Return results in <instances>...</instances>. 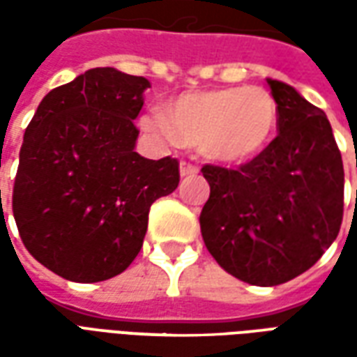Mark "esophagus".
<instances>
[{
    "mask_svg": "<svg viewBox=\"0 0 357 357\" xmlns=\"http://www.w3.org/2000/svg\"><path fill=\"white\" fill-rule=\"evenodd\" d=\"M195 174H199V166H195V164H191V162L179 164V176H181V178L195 176Z\"/></svg>",
    "mask_w": 357,
    "mask_h": 357,
    "instance_id": "34e87169",
    "label": "esophagus"
}]
</instances>
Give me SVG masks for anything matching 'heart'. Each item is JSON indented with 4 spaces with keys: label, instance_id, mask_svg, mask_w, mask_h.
Wrapping results in <instances>:
<instances>
[{
    "label": "heart",
    "instance_id": "obj_1",
    "mask_svg": "<svg viewBox=\"0 0 357 357\" xmlns=\"http://www.w3.org/2000/svg\"><path fill=\"white\" fill-rule=\"evenodd\" d=\"M277 120L279 110L269 91L229 86L179 95L166 112L143 114L141 126L168 143L201 147L210 160L245 162L268 149Z\"/></svg>",
    "mask_w": 357,
    "mask_h": 357
}]
</instances>
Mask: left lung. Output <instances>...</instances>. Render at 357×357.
Here are the masks:
<instances>
[{
	"label": "left lung",
	"mask_w": 357,
	"mask_h": 357,
	"mask_svg": "<svg viewBox=\"0 0 357 357\" xmlns=\"http://www.w3.org/2000/svg\"><path fill=\"white\" fill-rule=\"evenodd\" d=\"M268 86L279 135L237 170L202 166L204 245L227 273L256 287L312 268L337 239L344 210L342 156L325 112L284 82Z\"/></svg>",
	"instance_id": "8db88e82"
}]
</instances>
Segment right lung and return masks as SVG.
Wrapping results in <instances>:
<instances>
[{"label":"right lung","mask_w":357,"mask_h":357,"mask_svg":"<svg viewBox=\"0 0 357 357\" xmlns=\"http://www.w3.org/2000/svg\"><path fill=\"white\" fill-rule=\"evenodd\" d=\"M147 78L91 68L51 89L24 133L13 216L38 262L76 283L122 273L139 255L151 204L179 164L135 153Z\"/></svg>","instance_id":"add662e5"}]
</instances>
